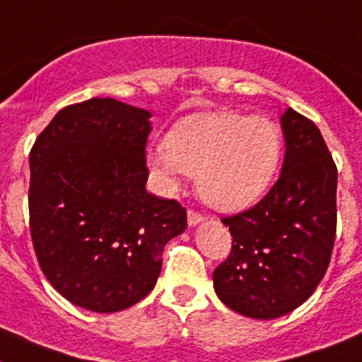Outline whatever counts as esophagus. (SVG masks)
I'll list each match as a JSON object with an SVG mask.
<instances>
[{"label": "esophagus", "mask_w": 362, "mask_h": 362, "mask_svg": "<svg viewBox=\"0 0 362 362\" xmlns=\"http://www.w3.org/2000/svg\"><path fill=\"white\" fill-rule=\"evenodd\" d=\"M204 217H203V214H199V212H196V210H188V225L190 226H196V225H199L201 221H203Z\"/></svg>", "instance_id": "1"}]
</instances>
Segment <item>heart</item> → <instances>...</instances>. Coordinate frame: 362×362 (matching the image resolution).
Segmentation results:
<instances>
[{
    "label": "heart",
    "instance_id": "heart-1",
    "mask_svg": "<svg viewBox=\"0 0 362 362\" xmlns=\"http://www.w3.org/2000/svg\"><path fill=\"white\" fill-rule=\"evenodd\" d=\"M283 158V134L263 116L235 112L197 114L179 121L150 165L166 185L181 172L196 175L197 192L210 206L235 212L263 196Z\"/></svg>",
    "mask_w": 362,
    "mask_h": 362
}]
</instances>
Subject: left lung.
Wrapping results in <instances>:
<instances>
[{"mask_svg": "<svg viewBox=\"0 0 362 362\" xmlns=\"http://www.w3.org/2000/svg\"><path fill=\"white\" fill-rule=\"evenodd\" d=\"M283 170L263 199L225 216L228 257L214 270V288L233 312L276 319L317 288L337 230V166L313 121L288 108Z\"/></svg>", "mask_w": 362, "mask_h": 362, "instance_id": "obj_1", "label": "left lung"}]
</instances>
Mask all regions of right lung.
<instances>
[{
	"instance_id": "1",
	"label": "right lung",
	"mask_w": 362,
	"mask_h": 362,
	"mask_svg": "<svg viewBox=\"0 0 362 362\" xmlns=\"http://www.w3.org/2000/svg\"><path fill=\"white\" fill-rule=\"evenodd\" d=\"M148 117L112 98L69 105L28 156L37 263L85 310L119 312L148 296L165 245L187 228V209L145 188Z\"/></svg>"
}]
</instances>
